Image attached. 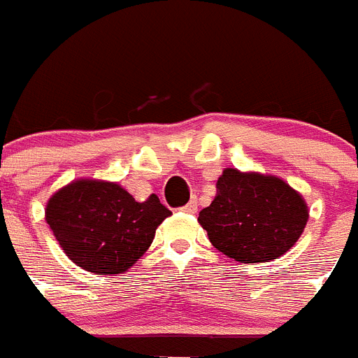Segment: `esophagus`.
I'll use <instances>...</instances> for the list:
<instances>
[{
    "instance_id": "obj_1",
    "label": "esophagus",
    "mask_w": 358,
    "mask_h": 358,
    "mask_svg": "<svg viewBox=\"0 0 358 358\" xmlns=\"http://www.w3.org/2000/svg\"><path fill=\"white\" fill-rule=\"evenodd\" d=\"M182 211H186V213H195V211H197V201L192 199L186 206H182Z\"/></svg>"
}]
</instances>
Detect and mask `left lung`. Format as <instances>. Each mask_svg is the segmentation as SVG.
I'll use <instances>...</instances> for the list:
<instances>
[{"label": "left lung", "instance_id": "left-lung-1", "mask_svg": "<svg viewBox=\"0 0 358 358\" xmlns=\"http://www.w3.org/2000/svg\"><path fill=\"white\" fill-rule=\"evenodd\" d=\"M308 206L276 176L226 169L217 195L199 213L215 248L240 264H262L285 255L299 240Z\"/></svg>", "mask_w": 358, "mask_h": 358}]
</instances>
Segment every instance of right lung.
<instances>
[{
  "instance_id": "right-lung-1",
  "label": "right lung",
  "mask_w": 358,
  "mask_h": 358,
  "mask_svg": "<svg viewBox=\"0 0 358 358\" xmlns=\"http://www.w3.org/2000/svg\"><path fill=\"white\" fill-rule=\"evenodd\" d=\"M44 213L73 264L115 276L140 260L172 211L154 194L138 202L118 182L77 179L50 197Z\"/></svg>"
}]
</instances>
